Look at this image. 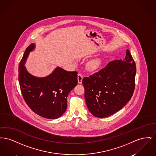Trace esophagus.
<instances>
[{
	"label": "esophagus",
	"instance_id": "obj_1",
	"mask_svg": "<svg viewBox=\"0 0 156 156\" xmlns=\"http://www.w3.org/2000/svg\"><path fill=\"white\" fill-rule=\"evenodd\" d=\"M82 79H83V76L81 74H78V83H81L82 81Z\"/></svg>",
	"mask_w": 156,
	"mask_h": 156
}]
</instances>
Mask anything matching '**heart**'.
<instances>
[{
    "label": "heart",
    "instance_id": "obj_1",
    "mask_svg": "<svg viewBox=\"0 0 156 156\" xmlns=\"http://www.w3.org/2000/svg\"><path fill=\"white\" fill-rule=\"evenodd\" d=\"M101 66V62L98 60H92L88 64V67L92 70L97 69Z\"/></svg>",
    "mask_w": 156,
    "mask_h": 156
}]
</instances>
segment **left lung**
<instances>
[{
  "label": "left lung",
  "instance_id": "obj_1",
  "mask_svg": "<svg viewBox=\"0 0 156 156\" xmlns=\"http://www.w3.org/2000/svg\"><path fill=\"white\" fill-rule=\"evenodd\" d=\"M136 72L135 62L127 49L124 59L112 61L98 72L83 78L85 99L92 115L106 118L125 106L133 94Z\"/></svg>",
  "mask_w": 156,
  "mask_h": 156
}]
</instances>
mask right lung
Segmentation results:
<instances>
[{
    "instance_id": "obj_1",
    "label": "right lung",
    "mask_w": 156,
    "mask_h": 156,
    "mask_svg": "<svg viewBox=\"0 0 156 156\" xmlns=\"http://www.w3.org/2000/svg\"><path fill=\"white\" fill-rule=\"evenodd\" d=\"M34 43L26 48L19 66V82L23 97L30 109L46 119L59 118L66 111L67 97L78 83L77 72L57 67L44 77L31 74L24 66Z\"/></svg>"
}]
</instances>
